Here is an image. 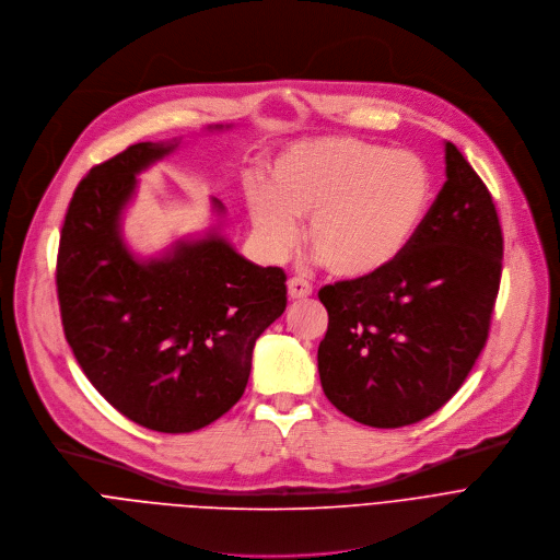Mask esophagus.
I'll list each match as a JSON object with an SVG mask.
<instances>
[{"instance_id":"esophagus-1","label":"esophagus","mask_w":560,"mask_h":560,"mask_svg":"<svg viewBox=\"0 0 560 560\" xmlns=\"http://www.w3.org/2000/svg\"><path fill=\"white\" fill-rule=\"evenodd\" d=\"M287 291H289L291 300H304V298H308L313 293V287L306 280H302V278H291L287 282Z\"/></svg>"}]
</instances>
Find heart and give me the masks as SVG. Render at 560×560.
<instances>
[{
	"label": "heart",
	"mask_w": 560,
	"mask_h": 560,
	"mask_svg": "<svg viewBox=\"0 0 560 560\" xmlns=\"http://www.w3.org/2000/svg\"><path fill=\"white\" fill-rule=\"evenodd\" d=\"M262 249L287 256L298 218H308L306 245L338 278H366L410 243L430 200V174L410 152L351 139L317 137L284 148L267 185L245 187Z\"/></svg>",
	"instance_id": "obj_1"
}]
</instances>
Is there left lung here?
I'll list each match as a JSON object with an SVG mask.
<instances>
[{
  "label": "left lung",
  "mask_w": 560,
  "mask_h": 560,
  "mask_svg": "<svg viewBox=\"0 0 560 560\" xmlns=\"http://www.w3.org/2000/svg\"><path fill=\"white\" fill-rule=\"evenodd\" d=\"M445 183L404 252L377 273L319 289L324 395L347 417L401 428L448 401L486 347L503 236L492 196L445 141Z\"/></svg>",
  "instance_id": "obj_1"
}]
</instances>
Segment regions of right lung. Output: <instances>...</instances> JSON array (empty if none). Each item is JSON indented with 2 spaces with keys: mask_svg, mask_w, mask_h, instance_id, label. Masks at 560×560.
I'll return each instance as SVG.
<instances>
[{
  "mask_svg": "<svg viewBox=\"0 0 560 560\" xmlns=\"http://www.w3.org/2000/svg\"><path fill=\"white\" fill-rule=\"evenodd\" d=\"M180 141L137 143L92 167L70 200L57 258L63 332L85 377L121 415L170 434L205 428L243 397L256 340L287 308L284 271L241 256L220 220L159 256L128 247L137 176ZM211 211L225 215L218 198Z\"/></svg>",
  "mask_w": 560,
  "mask_h": 560,
  "instance_id": "add662e5",
  "label": "right lung"
}]
</instances>
